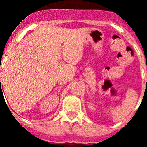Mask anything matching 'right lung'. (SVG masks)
<instances>
[{"label":"right lung","instance_id":"right-lung-1","mask_svg":"<svg viewBox=\"0 0 147 147\" xmlns=\"http://www.w3.org/2000/svg\"><path fill=\"white\" fill-rule=\"evenodd\" d=\"M1 80V79H0ZM0 92H2V90H1H1H0Z\"/></svg>","mask_w":147,"mask_h":147}]
</instances>
